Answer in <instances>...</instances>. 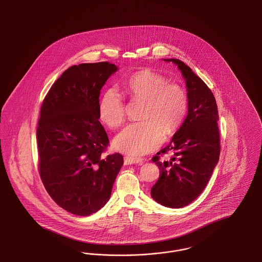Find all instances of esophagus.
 Masks as SVG:
<instances>
[{"label":"esophagus","mask_w":262,"mask_h":262,"mask_svg":"<svg viewBox=\"0 0 262 262\" xmlns=\"http://www.w3.org/2000/svg\"><path fill=\"white\" fill-rule=\"evenodd\" d=\"M125 165H130V164H141L143 162V159L142 158H139V157H132V156H125Z\"/></svg>","instance_id":"34e87169"}]
</instances>
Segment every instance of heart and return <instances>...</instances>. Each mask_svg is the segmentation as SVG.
<instances>
[{
  "mask_svg": "<svg viewBox=\"0 0 262 262\" xmlns=\"http://www.w3.org/2000/svg\"><path fill=\"white\" fill-rule=\"evenodd\" d=\"M124 86L132 101H144L142 122L126 126L115 138V147L136 157L157 148L164 139V129L170 135L181 126L187 116L188 98L182 85L168 82L167 77L148 69L130 75ZM98 113L101 121L112 128L125 123V103L115 89L104 92Z\"/></svg>",
  "mask_w": 262,
  "mask_h": 262,
  "instance_id": "obj_1",
  "label": "heart"
}]
</instances>
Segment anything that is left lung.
Here are the masks:
<instances>
[{
    "label": "left lung",
    "instance_id": "obj_1",
    "mask_svg": "<svg viewBox=\"0 0 262 262\" xmlns=\"http://www.w3.org/2000/svg\"><path fill=\"white\" fill-rule=\"evenodd\" d=\"M181 70L188 98L187 118L171 143L152 158L160 176L151 196L171 208H181L196 200L210 180L220 155L218 110L210 88L179 59H167ZM172 152L167 161L164 155Z\"/></svg>",
    "mask_w": 262,
    "mask_h": 262
}]
</instances>
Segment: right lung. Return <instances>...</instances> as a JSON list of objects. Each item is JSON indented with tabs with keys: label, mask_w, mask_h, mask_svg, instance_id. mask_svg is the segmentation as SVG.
<instances>
[{
	"label": "right lung",
	"mask_w": 262,
	"mask_h": 262,
	"mask_svg": "<svg viewBox=\"0 0 262 262\" xmlns=\"http://www.w3.org/2000/svg\"><path fill=\"white\" fill-rule=\"evenodd\" d=\"M118 68L109 62L66 70L42 102L38 121V170L53 200L88 216L110 199L124 158L105 155L109 138L100 124V90Z\"/></svg>",
	"instance_id": "add662e5"
}]
</instances>
